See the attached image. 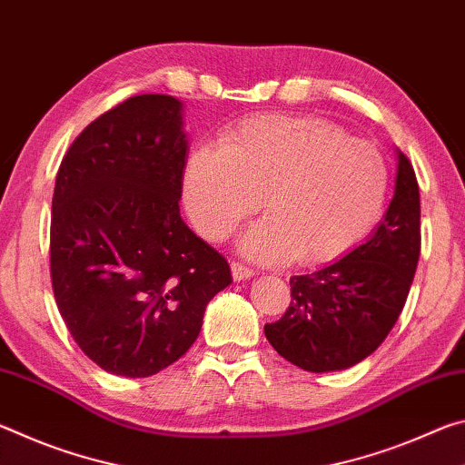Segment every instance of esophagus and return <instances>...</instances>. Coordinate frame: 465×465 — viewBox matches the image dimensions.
I'll return each instance as SVG.
<instances>
[{
  "instance_id": "obj_1",
  "label": "esophagus",
  "mask_w": 465,
  "mask_h": 465,
  "mask_svg": "<svg viewBox=\"0 0 465 465\" xmlns=\"http://www.w3.org/2000/svg\"><path fill=\"white\" fill-rule=\"evenodd\" d=\"M232 277H233V281L250 279V277H254V269H250V266L233 261V262H232Z\"/></svg>"
}]
</instances>
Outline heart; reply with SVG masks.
<instances>
[{
    "instance_id": "obj_1",
    "label": "heart",
    "mask_w": 465,
    "mask_h": 465,
    "mask_svg": "<svg viewBox=\"0 0 465 465\" xmlns=\"http://www.w3.org/2000/svg\"><path fill=\"white\" fill-rule=\"evenodd\" d=\"M388 188L380 149L316 116H256L219 149H196L184 168L188 215L209 240L230 238L264 194L269 219L242 248L266 262L344 256L380 222Z\"/></svg>"
}]
</instances>
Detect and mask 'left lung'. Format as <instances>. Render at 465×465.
<instances>
[{
	"instance_id": "8db88e82",
	"label": "left lung",
	"mask_w": 465,
	"mask_h": 465,
	"mask_svg": "<svg viewBox=\"0 0 465 465\" xmlns=\"http://www.w3.org/2000/svg\"><path fill=\"white\" fill-rule=\"evenodd\" d=\"M420 254V193L398 152L396 191L365 243L312 274L291 277V303L264 334L289 363L313 373L357 365L380 346L402 312Z\"/></svg>"
}]
</instances>
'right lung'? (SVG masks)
Listing matches in <instances>:
<instances>
[{"label":"right lung","instance_id":"obj_1","mask_svg":"<svg viewBox=\"0 0 465 465\" xmlns=\"http://www.w3.org/2000/svg\"><path fill=\"white\" fill-rule=\"evenodd\" d=\"M183 104L163 94L92 121L54 180L51 282L77 346L108 373L149 377L201 332L230 264L180 217Z\"/></svg>","mask_w":465,"mask_h":465}]
</instances>
